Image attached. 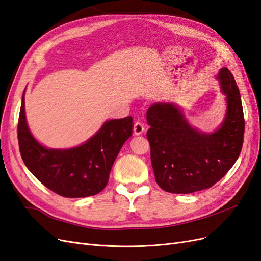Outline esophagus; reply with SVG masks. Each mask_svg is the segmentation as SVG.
<instances>
[{
  "instance_id": "1",
  "label": "esophagus",
  "mask_w": 261,
  "mask_h": 261,
  "mask_svg": "<svg viewBox=\"0 0 261 261\" xmlns=\"http://www.w3.org/2000/svg\"><path fill=\"white\" fill-rule=\"evenodd\" d=\"M143 132H145V125H143L141 122H136L134 125V134L135 135H141Z\"/></svg>"
}]
</instances>
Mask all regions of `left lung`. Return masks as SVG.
Masks as SVG:
<instances>
[{"instance_id":"left-lung-1","label":"left lung","mask_w":261,"mask_h":261,"mask_svg":"<svg viewBox=\"0 0 261 261\" xmlns=\"http://www.w3.org/2000/svg\"><path fill=\"white\" fill-rule=\"evenodd\" d=\"M227 96V113L214 133L190 126L174 103H153L147 111L151 164L156 184L166 192L192 193L211 188L238 160L245 121L239 87L228 68L217 75Z\"/></svg>"}]
</instances>
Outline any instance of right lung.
Masks as SVG:
<instances>
[{
    "label": "right lung",
    "instance_id": "right-lung-1",
    "mask_svg": "<svg viewBox=\"0 0 261 261\" xmlns=\"http://www.w3.org/2000/svg\"><path fill=\"white\" fill-rule=\"evenodd\" d=\"M133 118L107 121L92 138L71 149H47L31 135L24 114V92L18 119L21 159L33 176L61 196L85 197L102 191L119 152L133 133Z\"/></svg>",
    "mask_w": 261,
    "mask_h": 261
}]
</instances>
